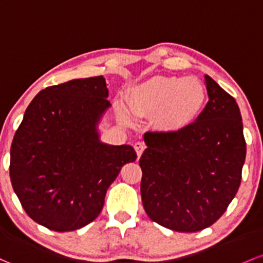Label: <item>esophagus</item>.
Returning <instances> with one entry per match:
<instances>
[{"instance_id":"34e87169","label":"esophagus","mask_w":263,"mask_h":263,"mask_svg":"<svg viewBox=\"0 0 263 263\" xmlns=\"http://www.w3.org/2000/svg\"><path fill=\"white\" fill-rule=\"evenodd\" d=\"M134 147H135V150H136V154H137V156H141V155H142V153L143 151H145V143L143 142H140V141H137L136 143H135L134 145Z\"/></svg>"}]
</instances>
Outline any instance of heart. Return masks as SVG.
<instances>
[{
    "label": "heart",
    "mask_w": 263,
    "mask_h": 263,
    "mask_svg": "<svg viewBox=\"0 0 263 263\" xmlns=\"http://www.w3.org/2000/svg\"><path fill=\"white\" fill-rule=\"evenodd\" d=\"M206 92L203 83L194 77L157 76L140 83L128 95V107L137 118L155 116L157 127L166 132H178L189 126L203 108ZM124 107L120 108L123 122L134 117Z\"/></svg>",
    "instance_id": "1"
}]
</instances>
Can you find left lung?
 Returning a JSON list of instances; mask_svg holds the SVG:
<instances>
[{"mask_svg": "<svg viewBox=\"0 0 263 263\" xmlns=\"http://www.w3.org/2000/svg\"><path fill=\"white\" fill-rule=\"evenodd\" d=\"M209 101L178 132H146L141 198L154 222L176 232H198L217 222L238 192L246 159L236 99L204 77Z\"/></svg>", "mask_w": 263, "mask_h": 263, "instance_id": "8db88e82", "label": "left lung"}]
</instances>
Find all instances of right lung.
Segmentation results:
<instances>
[{
    "label": "right lung",
    "mask_w": 263,
    "mask_h": 263,
    "mask_svg": "<svg viewBox=\"0 0 263 263\" xmlns=\"http://www.w3.org/2000/svg\"><path fill=\"white\" fill-rule=\"evenodd\" d=\"M102 76L39 92L11 145L10 178L31 219L55 232L76 231L101 213L107 189L137 155L101 142L97 126L109 108Z\"/></svg>",
    "instance_id": "obj_1"
}]
</instances>
